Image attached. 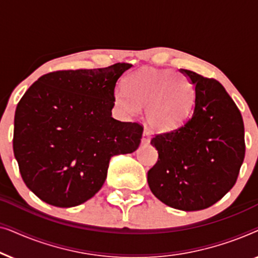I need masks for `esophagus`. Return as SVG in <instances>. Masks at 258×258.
Returning <instances> with one entry per match:
<instances>
[{
	"instance_id": "obj_1",
	"label": "esophagus",
	"mask_w": 258,
	"mask_h": 258,
	"mask_svg": "<svg viewBox=\"0 0 258 258\" xmlns=\"http://www.w3.org/2000/svg\"><path fill=\"white\" fill-rule=\"evenodd\" d=\"M142 142L143 143H149L150 142V133L148 132V130H144L143 133V139H142Z\"/></svg>"
}]
</instances>
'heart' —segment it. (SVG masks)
I'll use <instances>...</instances> for the list:
<instances>
[{"mask_svg":"<svg viewBox=\"0 0 258 258\" xmlns=\"http://www.w3.org/2000/svg\"><path fill=\"white\" fill-rule=\"evenodd\" d=\"M187 84L185 87L177 80ZM115 103L123 114L134 116L141 105L146 107V118L151 128L162 132L181 126L191 114L195 91L188 80L169 70L143 69L134 73L125 81V87H117Z\"/></svg>","mask_w":258,"mask_h":258,"instance_id":"obj_1","label":"heart"}]
</instances>
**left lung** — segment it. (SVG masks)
I'll list each match as a JSON object with an SVG mask.
<instances>
[{
    "instance_id": "left-lung-1",
    "label": "left lung",
    "mask_w": 258,
    "mask_h": 258,
    "mask_svg": "<svg viewBox=\"0 0 258 258\" xmlns=\"http://www.w3.org/2000/svg\"><path fill=\"white\" fill-rule=\"evenodd\" d=\"M195 86L194 112L181 126L156 134L158 151L148 184L161 202L178 210L207 209L237 181L244 160L241 111L215 79L183 69Z\"/></svg>"
}]
</instances>
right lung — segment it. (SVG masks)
Masks as SVG:
<instances>
[{"label": "right lung", "mask_w": 258, "mask_h": 258, "mask_svg": "<svg viewBox=\"0 0 258 258\" xmlns=\"http://www.w3.org/2000/svg\"><path fill=\"white\" fill-rule=\"evenodd\" d=\"M132 66L48 73L17 103L14 155L23 182L43 202L84 203L103 185L110 158L139 148L143 125L111 117L116 82Z\"/></svg>", "instance_id": "obj_1"}]
</instances>
